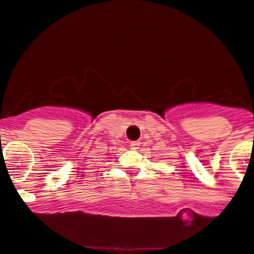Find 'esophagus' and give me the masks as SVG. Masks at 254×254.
<instances>
[{
  "label": "esophagus",
  "mask_w": 254,
  "mask_h": 254,
  "mask_svg": "<svg viewBox=\"0 0 254 254\" xmlns=\"http://www.w3.org/2000/svg\"><path fill=\"white\" fill-rule=\"evenodd\" d=\"M139 145H141V142H138V141H135V142H131L130 143V148L132 150H137V149H139Z\"/></svg>",
  "instance_id": "esophagus-1"
}]
</instances>
